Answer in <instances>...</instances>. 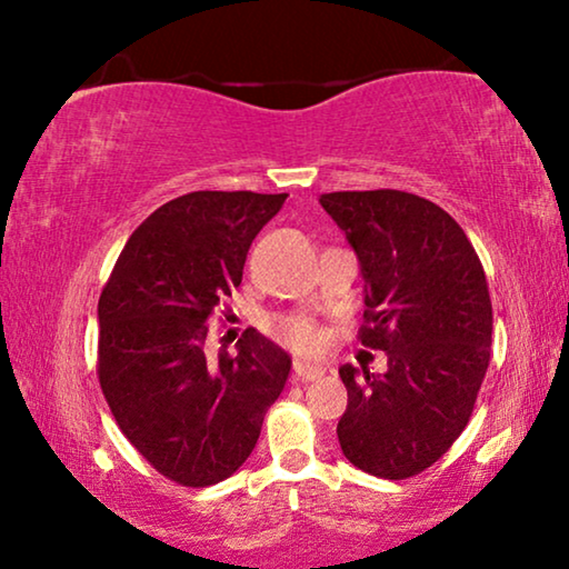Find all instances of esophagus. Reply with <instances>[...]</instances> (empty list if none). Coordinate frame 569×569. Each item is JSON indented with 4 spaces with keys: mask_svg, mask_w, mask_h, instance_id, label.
Wrapping results in <instances>:
<instances>
[{
    "mask_svg": "<svg viewBox=\"0 0 569 569\" xmlns=\"http://www.w3.org/2000/svg\"><path fill=\"white\" fill-rule=\"evenodd\" d=\"M323 376H326L323 365H310V362H300V360H295V365H292V378L302 380V383H308V380H318Z\"/></svg>",
    "mask_w": 569,
    "mask_h": 569,
    "instance_id": "obj_1",
    "label": "esophagus"
}]
</instances>
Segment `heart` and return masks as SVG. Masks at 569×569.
Listing matches in <instances>:
<instances>
[{"instance_id": "heart-1", "label": "heart", "mask_w": 569, "mask_h": 569, "mask_svg": "<svg viewBox=\"0 0 569 569\" xmlns=\"http://www.w3.org/2000/svg\"><path fill=\"white\" fill-rule=\"evenodd\" d=\"M277 333L287 347H292L295 352H302V355L318 352V349L323 347V339H326L321 326H318L316 321H310V318H302V316L284 318V321H279Z\"/></svg>"}]
</instances>
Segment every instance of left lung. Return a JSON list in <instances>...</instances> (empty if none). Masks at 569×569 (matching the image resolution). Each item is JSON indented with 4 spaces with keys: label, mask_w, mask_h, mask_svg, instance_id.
<instances>
[{
    "label": "left lung",
    "mask_w": 569,
    "mask_h": 569,
    "mask_svg": "<svg viewBox=\"0 0 569 569\" xmlns=\"http://www.w3.org/2000/svg\"><path fill=\"white\" fill-rule=\"evenodd\" d=\"M321 207L345 230L365 279V347L388 370L339 368L347 411L341 453L380 479H409L458 440L492 347V300L473 246L453 217L417 193L333 191Z\"/></svg>",
    "instance_id": "obj_1"
}]
</instances>
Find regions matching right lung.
<instances>
[{
    "instance_id": "1",
    "label": "right lung",
    "mask_w": 569,
    "mask_h": 569,
    "mask_svg": "<svg viewBox=\"0 0 569 569\" xmlns=\"http://www.w3.org/2000/svg\"><path fill=\"white\" fill-rule=\"evenodd\" d=\"M287 193L193 191L131 232L98 300V378L116 425L181 487L236 473L256 448L292 360L246 329L238 355L207 357L209 318L243 279L259 230Z\"/></svg>"
}]
</instances>
